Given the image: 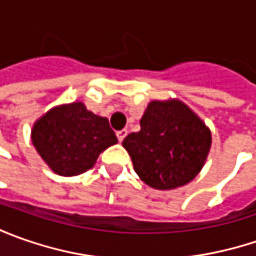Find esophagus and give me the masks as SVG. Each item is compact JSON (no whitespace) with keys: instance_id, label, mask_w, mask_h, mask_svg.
Instances as JSON below:
<instances>
[{"instance_id":"1","label":"esophagus","mask_w":256,"mask_h":256,"mask_svg":"<svg viewBox=\"0 0 256 256\" xmlns=\"http://www.w3.org/2000/svg\"><path fill=\"white\" fill-rule=\"evenodd\" d=\"M126 135H128V131H126V130H121V131H118V132H116V136H118V141H120V142H122L124 138H125Z\"/></svg>"}]
</instances>
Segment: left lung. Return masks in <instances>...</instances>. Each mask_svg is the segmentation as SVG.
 Listing matches in <instances>:
<instances>
[{
	"instance_id": "8db88e82",
	"label": "left lung",
	"mask_w": 256,
	"mask_h": 256,
	"mask_svg": "<svg viewBox=\"0 0 256 256\" xmlns=\"http://www.w3.org/2000/svg\"><path fill=\"white\" fill-rule=\"evenodd\" d=\"M122 145L146 185L174 190L201 171L211 132L181 101H152L141 118V131L125 136Z\"/></svg>"
}]
</instances>
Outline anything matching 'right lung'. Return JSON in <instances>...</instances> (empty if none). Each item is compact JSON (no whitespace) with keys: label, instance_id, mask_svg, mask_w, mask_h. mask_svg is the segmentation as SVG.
I'll list each match as a JSON object with an SVG mask.
<instances>
[{"label":"right lung","instance_id":"right-lung-1","mask_svg":"<svg viewBox=\"0 0 256 256\" xmlns=\"http://www.w3.org/2000/svg\"><path fill=\"white\" fill-rule=\"evenodd\" d=\"M116 142L108 120L88 111L82 102L48 111L32 130V144L38 154L62 176L88 171L100 154Z\"/></svg>","mask_w":256,"mask_h":256}]
</instances>
